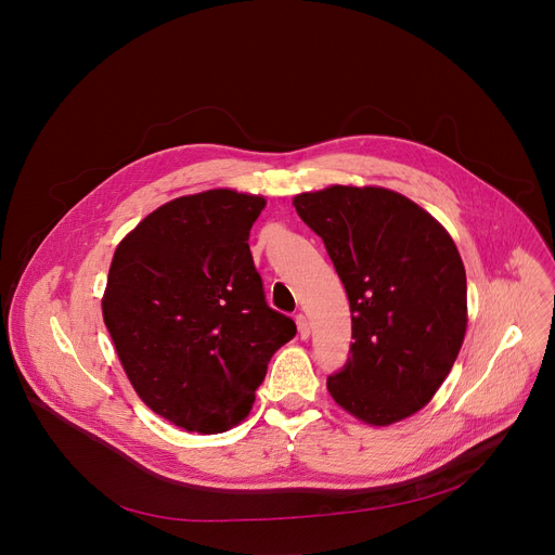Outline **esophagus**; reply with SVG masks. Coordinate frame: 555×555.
Instances as JSON below:
<instances>
[{
  "label": "esophagus",
  "mask_w": 555,
  "mask_h": 555,
  "mask_svg": "<svg viewBox=\"0 0 555 555\" xmlns=\"http://www.w3.org/2000/svg\"><path fill=\"white\" fill-rule=\"evenodd\" d=\"M297 327H299V337L301 339L310 337V323H308L306 314H297Z\"/></svg>",
  "instance_id": "34e87169"
}]
</instances>
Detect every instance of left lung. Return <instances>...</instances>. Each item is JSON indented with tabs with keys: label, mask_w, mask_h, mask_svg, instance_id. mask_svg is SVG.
<instances>
[{
	"label": "left lung",
	"mask_w": 555,
	"mask_h": 555,
	"mask_svg": "<svg viewBox=\"0 0 555 555\" xmlns=\"http://www.w3.org/2000/svg\"><path fill=\"white\" fill-rule=\"evenodd\" d=\"M294 207L321 236L346 287L350 357L327 390L357 420L411 417L444 384L466 332V272L437 220L384 188L299 194Z\"/></svg>",
	"instance_id": "obj_1"
}]
</instances>
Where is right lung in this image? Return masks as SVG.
Instances as JSON below:
<instances>
[{
	"instance_id": "add662e5",
	"label": "right lung",
	"mask_w": 555,
	"mask_h": 555,
	"mask_svg": "<svg viewBox=\"0 0 555 555\" xmlns=\"http://www.w3.org/2000/svg\"><path fill=\"white\" fill-rule=\"evenodd\" d=\"M263 207L232 190L176 198L140 220L111 261L102 314L125 373L184 430L225 433L245 420L272 354L297 335L268 306L247 245Z\"/></svg>"
}]
</instances>
